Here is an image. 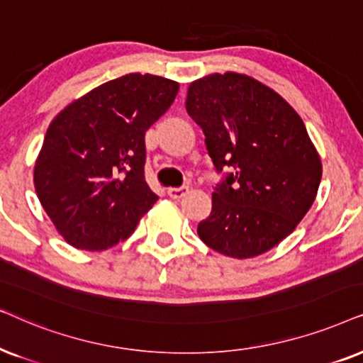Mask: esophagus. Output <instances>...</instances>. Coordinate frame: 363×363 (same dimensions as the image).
I'll list each match as a JSON object with an SVG mask.
<instances>
[{
    "label": "esophagus",
    "mask_w": 363,
    "mask_h": 363,
    "mask_svg": "<svg viewBox=\"0 0 363 363\" xmlns=\"http://www.w3.org/2000/svg\"><path fill=\"white\" fill-rule=\"evenodd\" d=\"M187 192H189V189H187L186 186L182 187H171V189H167V196L171 197V199H182Z\"/></svg>",
    "instance_id": "34e87169"
}]
</instances>
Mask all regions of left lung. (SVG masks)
I'll return each instance as SVG.
<instances>
[{
    "label": "left lung",
    "instance_id": "8db88e82",
    "mask_svg": "<svg viewBox=\"0 0 363 363\" xmlns=\"http://www.w3.org/2000/svg\"><path fill=\"white\" fill-rule=\"evenodd\" d=\"M186 109L220 174L201 240L235 259L267 252L296 229L320 184L306 124L275 91L238 72L191 83Z\"/></svg>",
    "mask_w": 363,
    "mask_h": 363
}]
</instances>
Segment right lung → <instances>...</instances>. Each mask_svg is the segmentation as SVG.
<instances>
[{"instance_id": "obj_1", "label": "right lung", "mask_w": 363, "mask_h": 363, "mask_svg": "<svg viewBox=\"0 0 363 363\" xmlns=\"http://www.w3.org/2000/svg\"><path fill=\"white\" fill-rule=\"evenodd\" d=\"M177 91L176 81L129 72L74 101L50 124L35 187L71 245L106 250L123 242L159 199L144 176V136Z\"/></svg>"}]
</instances>
